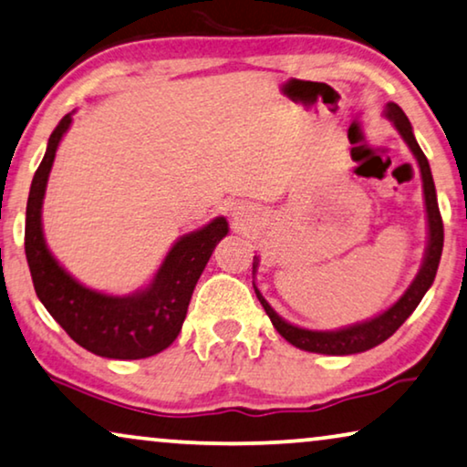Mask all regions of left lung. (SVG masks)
<instances>
[{
  "label": "left lung",
  "mask_w": 467,
  "mask_h": 467,
  "mask_svg": "<svg viewBox=\"0 0 467 467\" xmlns=\"http://www.w3.org/2000/svg\"><path fill=\"white\" fill-rule=\"evenodd\" d=\"M385 117L391 120L395 130L400 131V136L404 138L408 149L412 150V155L419 163L420 178H423V195H425V213H427V248H425L423 264H420L417 278L412 280L404 296H401L391 308L380 312L379 317L369 318V321L355 323V325H348V327L334 329V331L304 329V327H297V325L286 323L285 318L278 317L276 310L265 302V297L261 296L257 286L253 285L261 306L265 308L267 317H270V321L274 327H276L278 334L283 336L286 342H291L293 347L308 350V353L355 355V353H363V350L379 347V344L385 342L387 337H391L395 331L401 327V323L412 315L414 308L420 304V299H423L427 289L431 286L433 278H436L440 257H442V246H444V225H442V216H440L436 184H433V178H431L430 161H427L423 150H420L417 138H414L412 133L410 120H408L404 110H401L398 104H393V101H389L385 106ZM257 264L259 259L254 257L253 270H257Z\"/></svg>",
  "instance_id": "8db88e82"
}]
</instances>
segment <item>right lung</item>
<instances>
[{
	"label": "right lung",
	"instance_id": "right-lung-1",
	"mask_svg": "<svg viewBox=\"0 0 467 467\" xmlns=\"http://www.w3.org/2000/svg\"><path fill=\"white\" fill-rule=\"evenodd\" d=\"M72 125L66 114L50 133L47 152L31 181L25 219V254L34 289L50 317L76 344L108 359H144L161 353L181 334L193 289L214 246L229 232L216 216L174 242L149 286L131 296H108L78 283L48 251L42 229V203L61 138Z\"/></svg>",
	"mask_w": 467,
	"mask_h": 467
}]
</instances>
